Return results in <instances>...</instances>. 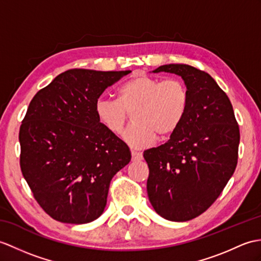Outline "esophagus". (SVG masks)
<instances>
[{"label": "esophagus", "mask_w": 261, "mask_h": 261, "mask_svg": "<svg viewBox=\"0 0 261 261\" xmlns=\"http://www.w3.org/2000/svg\"><path fill=\"white\" fill-rule=\"evenodd\" d=\"M132 160L133 161H141L143 159V155L141 152H137V151H131Z\"/></svg>", "instance_id": "esophagus-1"}]
</instances>
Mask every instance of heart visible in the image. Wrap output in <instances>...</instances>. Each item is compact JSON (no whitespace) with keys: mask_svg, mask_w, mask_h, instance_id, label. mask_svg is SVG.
I'll list each match as a JSON object with an SVG mask.
<instances>
[{"mask_svg":"<svg viewBox=\"0 0 261 261\" xmlns=\"http://www.w3.org/2000/svg\"><path fill=\"white\" fill-rule=\"evenodd\" d=\"M189 105V92L179 79L140 74L119 89V99L100 96L94 112L100 124L112 135H119L132 113L133 124L122 139L133 149L152 144L155 135L168 137L179 128Z\"/></svg>","mask_w":261,"mask_h":261,"instance_id":"obj_1","label":"heart"}]
</instances>
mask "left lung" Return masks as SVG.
I'll return each instance as SVG.
<instances>
[{
    "mask_svg": "<svg viewBox=\"0 0 261 261\" xmlns=\"http://www.w3.org/2000/svg\"><path fill=\"white\" fill-rule=\"evenodd\" d=\"M152 72L182 77L189 105L170 139L143 152L149 167L148 197L162 218L188 221L216 201L233 174L239 125L227 94L204 71L187 64H166Z\"/></svg>",
    "mask_w": 261,
    "mask_h": 261,
    "instance_id": "left-lung-1",
    "label": "left lung"
}]
</instances>
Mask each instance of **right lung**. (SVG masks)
<instances>
[{"mask_svg":"<svg viewBox=\"0 0 261 261\" xmlns=\"http://www.w3.org/2000/svg\"><path fill=\"white\" fill-rule=\"evenodd\" d=\"M130 72L68 70L30 102L19 135L20 166L35 200L53 219L82 225L105 211L111 180L131 152L100 124L94 105Z\"/></svg>","mask_w":261,"mask_h":261,"instance_id":"obj_1","label":"right lung"}]
</instances>
